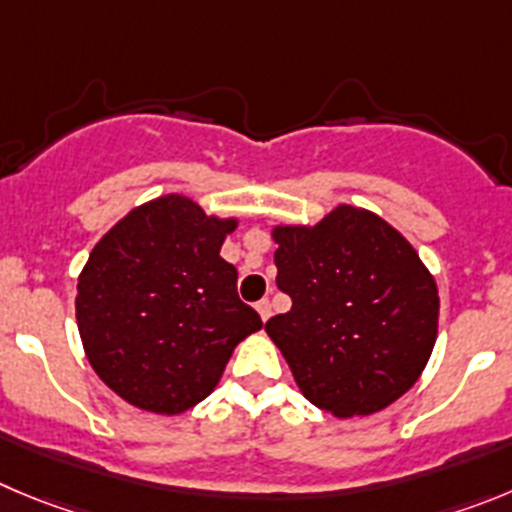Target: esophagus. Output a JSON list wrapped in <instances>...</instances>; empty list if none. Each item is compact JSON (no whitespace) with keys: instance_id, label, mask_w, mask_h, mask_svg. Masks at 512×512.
Returning <instances> with one entry per match:
<instances>
[{"instance_id":"34e87169","label":"esophagus","mask_w":512,"mask_h":512,"mask_svg":"<svg viewBox=\"0 0 512 512\" xmlns=\"http://www.w3.org/2000/svg\"><path fill=\"white\" fill-rule=\"evenodd\" d=\"M255 308H257V313H260L262 321H267V318H270V315H272V305H270V300H260V303H257Z\"/></svg>"}]
</instances>
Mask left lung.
Segmentation results:
<instances>
[{"instance_id": "1", "label": "left lung", "mask_w": 512, "mask_h": 512, "mask_svg": "<svg viewBox=\"0 0 512 512\" xmlns=\"http://www.w3.org/2000/svg\"><path fill=\"white\" fill-rule=\"evenodd\" d=\"M278 288L293 308L265 323L305 399L333 417L381 412L417 384L437 341L432 272L389 222L338 204L313 227L280 224Z\"/></svg>"}]
</instances>
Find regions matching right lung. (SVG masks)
<instances>
[{
	"label": "right lung",
	"instance_id": "right-lung-1",
	"mask_svg": "<svg viewBox=\"0 0 512 512\" xmlns=\"http://www.w3.org/2000/svg\"><path fill=\"white\" fill-rule=\"evenodd\" d=\"M237 219L181 194L131 209L100 237L78 278L75 318L95 374L121 399L181 414L219 384L234 346L260 331L219 257Z\"/></svg>",
	"mask_w": 512,
	"mask_h": 512
}]
</instances>
